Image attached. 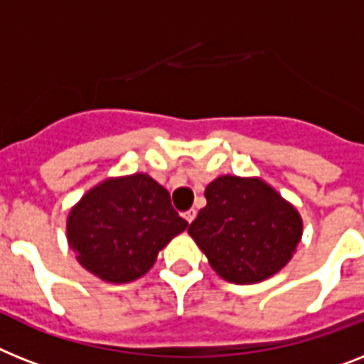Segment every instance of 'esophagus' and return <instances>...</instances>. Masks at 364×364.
Wrapping results in <instances>:
<instances>
[{"label":"esophagus","mask_w":364,"mask_h":364,"mask_svg":"<svg viewBox=\"0 0 364 364\" xmlns=\"http://www.w3.org/2000/svg\"><path fill=\"white\" fill-rule=\"evenodd\" d=\"M182 215H184V219H186V221H188V223H191V221H193V219H195V215H197V212H195V210L191 208V210H188V212H184V214H182Z\"/></svg>","instance_id":"obj_1"}]
</instances>
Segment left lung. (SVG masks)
<instances>
[{
	"label": "left lung",
	"mask_w": 364,
	"mask_h": 364,
	"mask_svg": "<svg viewBox=\"0 0 364 364\" xmlns=\"http://www.w3.org/2000/svg\"><path fill=\"white\" fill-rule=\"evenodd\" d=\"M206 206L189 225L210 266L236 284H251L284 268L301 240L297 210L258 178L219 176Z\"/></svg>",
	"instance_id": "8db88e82"
}]
</instances>
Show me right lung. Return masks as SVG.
Here are the masks:
<instances>
[{
    "label": "right lung",
    "mask_w": 364,
    "mask_h": 364,
    "mask_svg": "<svg viewBox=\"0 0 364 364\" xmlns=\"http://www.w3.org/2000/svg\"><path fill=\"white\" fill-rule=\"evenodd\" d=\"M188 229L171 195L149 175L106 180L70 210L67 234L85 269L109 283L145 275L173 236Z\"/></svg>",
    "instance_id": "right-lung-1"
}]
</instances>
